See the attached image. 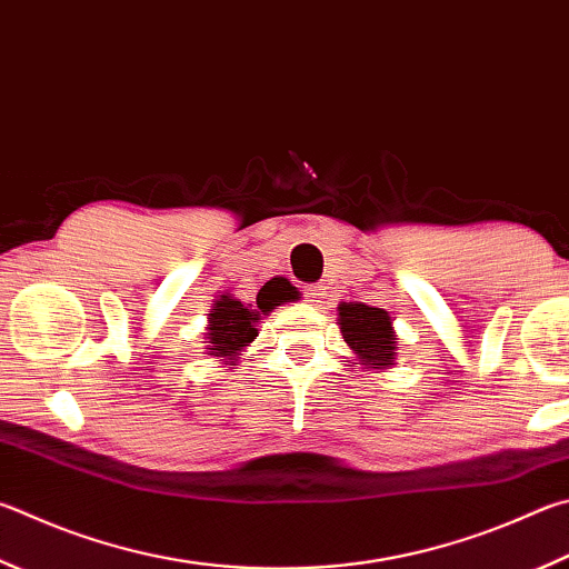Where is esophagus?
Here are the masks:
<instances>
[{"label": "esophagus", "mask_w": 569, "mask_h": 569, "mask_svg": "<svg viewBox=\"0 0 569 569\" xmlns=\"http://www.w3.org/2000/svg\"><path fill=\"white\" fill-rule=\"evenodd\" d=\"M326 296V288L323 286H306V298L311 303H320V298Z\"/></svg>", "instance_id": "34e87169"}]
</instances>
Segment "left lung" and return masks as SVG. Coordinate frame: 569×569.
Segmentation results:
<instances>
[{
    "mask_svg": "<svg viewBox=\"0 0 569 569\" xmlns=\"http://www.w3.org/2000/svg\"><path fill=\"white\" fill-rule=\"evenodd\" d=\"M338 311L340 333L363 360V366H392L396 338H392L388 311L366 303H340Z\"/></svg>",
    "mask_w": 569,
    "mask_h": 569,
    "instance_id": "1",
    "label": "left lung"
}]
</instances>
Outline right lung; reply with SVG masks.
I'll list each match as a JSON object with an SVG mask.
<instances>
[{"mask_svg": "<svg viewBox=\"0 0 569 569\" xmlns=\"http://www.w3.org/2000/svg\"><path fill=\"white\" fill-rule=\"evenodd\" d=\"M293 293H278V298H263L258 296L256 298V307L259 311L256 312L251 306H243L241 301H236V298L229 296H221L219 303H213V311L211 316V328H209V343H211V356H236L243 346H249L251 340L256 338V328L253 323L258 320V316H266L271 311L276 300L279 303L283 301H291Z\"/></svg>", "mask_w": 569, "mask_h": 569, "instance_id": "add662e5", "label": "right lung"}]
</instances>
